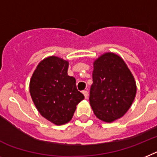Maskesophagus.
Segmentation results:
<instances>
[{"mask_svg":"<svg viewBox=\"0 0 157 157\" xmlns=\"http://www.w3.org/2000/svg\"><path fill=\"white\" fill-rule=\"evenodd\" d=\"M82 94H84V97H85V99H87V97H88V91H87V90H83V91H82Z\"/></svg>","mask_w":157,"mask_h":157,"instance_id":"esophagus-1","label":"esophagus"}]
</instances>
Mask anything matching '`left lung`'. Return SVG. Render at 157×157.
Segmentation results:
<instances>
[{"instance_id":"left-lung-1","label":"left lung","mask_w":157,"mask_h":157,"mask_svg":"<svg viewBox=\"0 0 157 157\" xmlns=\"http://www.w3.org/2000/svg\"><path fill=\"white\" fill-rule=\"evenodd\" d=\"M90 104L98 119L112 123L129 110L136 94L134 76L124 59L107 52L93 63Z\"/></svg>"}]
</instances>
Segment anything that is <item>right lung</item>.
I'll return each mask as SVG.
<instances>
[{"label":"right lung","mask_w":157,"mask_h":157,"mask_svg":"<svg viewBox=\"0 0 157 157\" xmlns=\"http://www.w3.org/2000/svg\"><path fill=\"white\" fill-rule=\"evenodd\" d=\"M69 62L57 56L41 60L29 81V93L35 107L55 125L71 121L76 106L84 95L76 88V80L67 75Z\"/></svg>","instance_id":"add662e5"}]
</instances>
